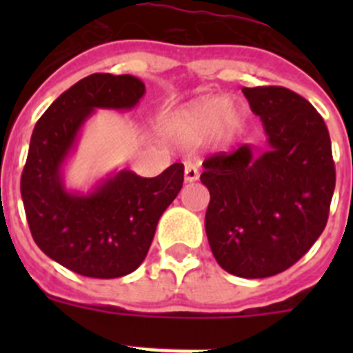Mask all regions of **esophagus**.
I'll return each instance as SVG.
<instances>
[{
  "label": "esophagus",
  "mask_w": 353,
  "mask_h": 353,
  "mask_svg": "<svg viewBox=\"0 0 353 353\" xmlns=\"http://www.w3.org/2000/svg\"><path fill=\"white\" fill-rule=\"evenodd\" d=\"M183 179H185L187 183L196 182V180L199 179L198 168H196L194 164H191V162H185V170H183Z\"/></svg>",
  "instance_id": "obj_1"
}]
</instances>
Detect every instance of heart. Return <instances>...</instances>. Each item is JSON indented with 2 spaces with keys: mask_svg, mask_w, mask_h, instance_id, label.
Instances as JSON below:
<instances>
[{
  "mask_svg": "<svg viewBox=\"0 0 353 353\" xmlns=\"http://www.w3.org/2000/svg\"><path fill=\"white\" fill-rule=\"evenodd\" d=\"M242 113L232 108L228 97L210 95L198 99L180 111L174 118V130L185 143H201L221 129L230 138L239 132Z\"/></svg>",
  "mask_w": 353,
  "mask_h": 353,
  "instance_id": "heart-1",
  "label": "heart"
}]
</instances>
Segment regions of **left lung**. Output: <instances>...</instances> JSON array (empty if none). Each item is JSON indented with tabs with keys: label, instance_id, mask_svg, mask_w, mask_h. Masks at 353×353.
I'll return each mask as SVG.
<instances>
[{
	"label": "left lung",
	"instance_id": "1",
	"mask_svg": "<svg viewBox=\"0 0 353 353\" xmlns=\"http://www.w3.org/2000/svg\"><path fill=\"white\" fill-rule=\"evenodd\" d=\"M267 148L242 145L203 162L210 192L205 232L226 272L270 277L301 260L322 235L334 194L329 130L304 97L281 86L242 90Z\"/></svg>",
	"mask_w": 353,
	"mask_h": 353
}]
</instances>
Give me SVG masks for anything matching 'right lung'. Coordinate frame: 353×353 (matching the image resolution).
<instances>
[{"label": "right lung", "instance_id": "add662e5", "mask_svg": "<svg viewBox=\"0 0 353 353\" xmlns=\"http://www.w3.org/2000/svg\"><path fill=\"white\" fill-rule=\"evenodd\" d=\"M143 95L138 77L92 74L61 93L31 134L21 176L31 235L51 260L81 276L113 279L138 269L162 212L182 189L180 162L154 179L113 171L86 192L65 185V166L97 109L130 111Z\"/></svg>", "mask_w": 353, "mask_h": 353}]
</instances>
